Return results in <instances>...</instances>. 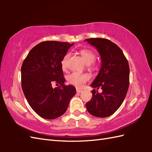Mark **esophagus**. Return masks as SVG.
I'll use <instances>...</instances> for the list:
<instances>
[{
    "mask_svg": "<svg viewBox=\"0 0 152 152\" xmlns=\"http://www.w3.org/2000/svg\"><path fill=\"white\" fill-rule=\"evenodd\" d=\"M76 92L78 93H80L82 92V90L80 89H76Z\"/></svg>",
    "mask_w": 152,
    "mask_h": 152,
    "instance_id": "esophagus-1",
    "label": "esophagus"
}]
</instances>
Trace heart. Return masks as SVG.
Here are the masks:
<instances>
[{
    "mask_svg": "<svg viewBox=\"0 0 152 152\" xmlns=\"http://www.w3.org/2000/svg\"><path fill=\"white\" fill-rule=\"evenodd\" d=\"M80 53L81 55L83 61L87 64H89V69H96V66L91 63L95 61L96 56L93 51L88 49H83L80 51ZM70 57L69 53H66L61 61V66L63 69L66 67V64L67 60ZM66 80L70 84L73 85L76 88H82L84 85V83L89 80V76L87 74H80L78 72H73L69 74L66 76Z\"/></svg>",
    "mask_w": 152,
    "mask_h": 152,
    "instance_id": "1",
    "label": "heart"
}]
</instances>
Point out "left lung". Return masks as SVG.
<instances>
[{
	"label": "left lung",
	"instance_id": "left-lung-1",
	"mask_svg": "<svg viewBox=\"0 0 152 152\" xmlns=\"http://www.w3.org/2000/svg\"><path fill=\"white\" fill-rule=\"evenodd\" d=\"M85 41L95 47L101 56V67L91 84L92 98L86 104L91 115L106 118L112 115L124 102L129 85V66L121 50L105 38ZM101 88L102 93L98 92Z\"/></svg>",
	"mask_w": 152,
	"mask_h": 152
}]
</instances>
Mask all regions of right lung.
Wrapping results in <instances>:
<instances>
[{
  "mask_svg": "<svg viewBox=\"0 0 152 152\" xmlns=\"http://www.w3.org/2000/svg\"><path fill=\"white\" fill-rule=\"evenodd\" d=\"M74 44L46 41L35 46L22 64L21 87L32 109L40 117L56 119L66 111L76 94L72 85L65 86L61 61ZM60 86L53 88L51 84Z\"/></svg>",
  "mask_w": 152,
  "mask_h": 152,
  "instance_id": "right-lung-1",
  "label": "right lung"
}]
</instances>
